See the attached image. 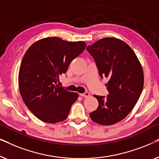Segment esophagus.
Returning a JSON list of instances; mask_svg holds the SVG:
<instances>
[{
    "mask_svg": "<svg viewBox=\"0 0 159 159\" xmlns=\"http://www.w3.org/2000/svg\"><path fill=\"white\" fill-rule=\"evenodd\" d=\"M80 95H81V96L84 97V98H88V97H90V93H88V92H85V93H80Z\"/></svg>",
    "mask_w": 159,
    "mask_h": 159,
    "instance_id": "1",
    "label": "esophagus"
}]
</instances>
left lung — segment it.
<instances>
[{
  "label": "left lung",
  "instance_id": "obj_1",
  "mask_svg": "<svg viewBox=\"0 0 159 159\" xmlns=\"http://www.w3.org/2000/svg\"><path fill=\"white\" fill-rule=\"evenodd\" d=\"M94 58L106 84L107 96L94 95L98 107L90 114L101 125H111L122 120L134 107L143 91L144 75L140 61L131 48L115 38H106L87 47Z\"/></svg>",
  "mask_w": 159,
  "mask_h": 159
}]
</instances>
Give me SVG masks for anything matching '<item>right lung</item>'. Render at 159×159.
Returning <instances> with one entry per match:
<instances>
[{"instance_id":"add662e5","label":"right lung","mask_w":159,"mask_h":159,"mask_svg":"<svg viewBox=\"0 0 159 159\" xmlns=\"http://www.w3.org/2000/svg\"><path fill=\"white\" fill-rule=\"evenodd\" d=\"M85 47L83 41L51 37L37 41L26 51L19 71V91L26 106L40 120L55 124L67 118L79 95L56 84Z\"/></svg>"}]
</instances>
